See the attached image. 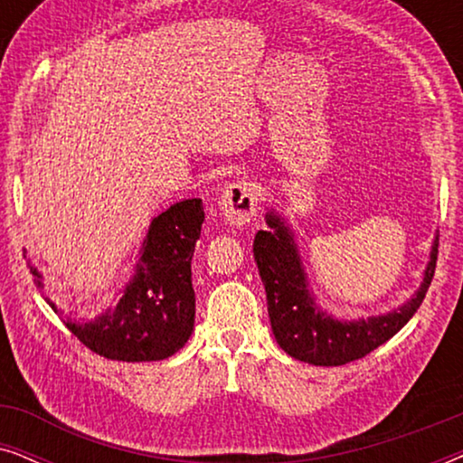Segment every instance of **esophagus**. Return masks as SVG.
<instances>
[{"mask_svg":"<svg viewBox=\"0 0 463 463\" xmlns=\"http://www.w3.org/2000/svg\"><path fill=\"white\" fill-rule=\"evenodd\" d=\"M221 217L230 225H244L259 208L257 187L249 181H236L225 189L219 200Z\"/></svg>","mask_w":463,"mask_h":463,"instance_id":"34e87169","label":"esophagus"}]
</instances>
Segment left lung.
Instances as JSON below:
<instances>
[{"label": "left lung", "instance_id": "1", "mask_svg": "<svg viewBox=\"0 0 463 463\" xmlns=\"http://www.w3.org/2000/svg\"><path fill=\"white\" fill-rule=\"evenodd\" d=\"M268 225L271 232H257L252 252L268 295L271 331L278 345L303 363L341 366L371 354L407 325L432 284L439 259V238L432 246L426 276L413 299L396 312L377 318L358 322L333 320L331 316L322 314L307 295V280L297 255L293 233L271 213L268 214Z\"/></svg>", "mask_w": 463, "mask_h": 463}]
</instances>
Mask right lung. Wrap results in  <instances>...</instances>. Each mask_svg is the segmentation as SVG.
Returning a JSON list of instances; mask_svg holds the SVG:
<instances>
[{"instance_id":"right-lung-1","label":"right lung","mask_w":463,"mask_h":463,"mask_svg":"<svg viewBox=\"0 0 463 463\" xmlns=\"http://www.w3.org/2000/svg\"><path fill=\"white\" fill-rule=\"evenodd\" d=\"M204 223L202 200L176 202L151 221L137 274L116 307L97 320H67V328L99 356L124 363L164 360L194 331L192 257ZM23 257L27 259L23 250ZM37 287L42 274L27 259ZM50 303V301H48ZM56 312L54 303H50Z\"/></svg>"}]
</instances>
